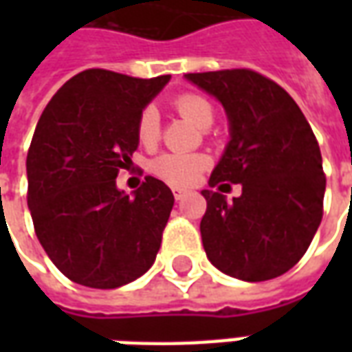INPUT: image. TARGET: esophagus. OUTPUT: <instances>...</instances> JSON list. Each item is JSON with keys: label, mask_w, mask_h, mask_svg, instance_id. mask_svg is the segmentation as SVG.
<instances>
[{"label": "esophagus", "mask_w": 352, "mask_h": 352, "mask_svg": "<svg viewBox=\"0 0 352 352\" xmlns=\"http://www.w3.org/2000/svg\"><path fill=\"white\" fill-rule=\"evenodd\" d=\"M173 196H175V199H183L186 196V190L184 188H173Z\"/></svg>", "instance_id": "obj_1"}]
</instances>
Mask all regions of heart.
<instances>
[{
    "instance_id": "obj_1",
    "label": "heart",
    "mask_w": 352,
    "mask_h": 352,
    "mask_svg": "<svg viewBox=\"0 0 352 352\" xmlns=\"http://www.w3.org/2000/svg\"><path fill=\"white\" fill-rule=\"evenodd\" d=\"M177 113L186 120L196 124L198 128H209L214 120V109L209 101L199 94L186 92L181 94L173 101ZM160 115L154 107H145L141 111L135 126V133L141 145L154 146L160 139ZM209 166V158L206 154L198 153H166L154 158L151 164V171L154 175L173 186H188L196 183L199 173Z\"/></svg>"
}]
</instances>
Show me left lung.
I'll use <instances>...</instances> for the list:
<instances>
[{
    "instance_id": "8db88e82",
    "label": "left lung",
    "mask_w": 352,
    "mask_h": 352,
    "mask_svg": "<svg viewBox=\"0 0 352 352\" xmlns=\"http://www.w3.org/2000/svg\"><path fill=\"white\" fill-rule=\"evenodd\" d=\"M221 101L230 141L209 186L241 184V196L201 190L207 258L222 273L258 283L300 262L322 221L326 177L317 138L285 88L252 69L186 73Z\"/></svg>"
}]
</instances>
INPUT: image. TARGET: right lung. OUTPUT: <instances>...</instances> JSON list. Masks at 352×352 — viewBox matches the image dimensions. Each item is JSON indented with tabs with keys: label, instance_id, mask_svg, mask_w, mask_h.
<instances>
[{
	"label": "right lung",
	"instance_id": "obj_1",
	"mask_svg": "<svg viewBox=\"0 0 352 352\" xmlns=\"http://www.w3.org/2000/svg\"><path fill=\"white\" fill-rule=\"evenodd\" d=\"M168 80L87 69L52 96L37 122L28 207L39 243L73 283L118 288L154 264L173 194L146 175L128 196L116 175L130 169L139 115Z\"/></svg>",
	"mask_w": 352,
	"mask_h": 352
}]
</instances>
